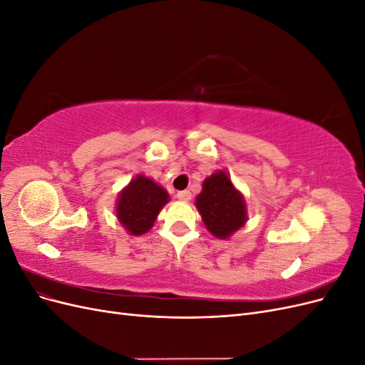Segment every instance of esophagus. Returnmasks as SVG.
<instances>
[{
  "mask_svg": "<svg viewBox=\"0 0 365 365\" xmlns=\"http://www.w3.org/2000/svg\"><path fill=\"white\" fill-rule=\"evenodd\" d=\"M176 197H178L180 201L187 202V201H190V200H192V193H190L189 190H181V192L176 193Z\"/></svg>",
  "mask_w": 365,
  "mask_h": 365,
  "instance_id": "1",
  "label": "esophagus"
}]
</instances>
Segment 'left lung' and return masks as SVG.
<instances>
[{
	"mask_svg": "<svg viewBox=\"0 0 365 365\" xmlns=\"http://www.w3.org/2000/svg\"><path fill=\"white\" fill-rule=\"evenodd\" d=\"M195 204L204 225L217 239H228L247 222L244 196L224 170L207 176Z\"/></svg>",
	"mask_w": 365,
	"mask_h": 365,
	"instance_id": "8db88e82",
	"label": "left lung"
}]
</instances>
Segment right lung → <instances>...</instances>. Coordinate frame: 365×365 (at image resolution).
I'll use <instances>...</instances> for the list:
<instances>
[{"label":"right lung","instance_id":"add662e5","mask_svg":"<svg viewBox=\"0 0 365 365\" xmlns=\"http://www.w3.org/2000/svg\"><path fill=\"white\" fill-rule=\"evenodd\" d=\"M168 202L169 193L161 185L145 175H137L118 195L117 219L129 235L141 236L153 227Z\"/></svg>","mask_w":365,"mask_h":365}]
</instances>
